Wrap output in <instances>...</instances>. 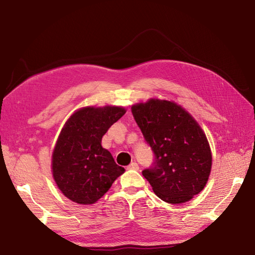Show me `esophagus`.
Masks as SVG:
<instances>
[{
	"instance_id": "obj_1",
	"label": "esophagus",
	"mask_w": 255,
	"mask_h": 255,
	"mask_svg": "<svg viewBox=\"0 0 255 255\" xmlns=\"http://www.w3.org/2000/svg\"><path fill=\"white\" fill-rule=\"evenodd\" d=\"M127 169H128V170L138 171V170H139V165H138V163H136V162H132V163H130V164H129V165L127 166Z\"/></svg>"
}]
</instances>
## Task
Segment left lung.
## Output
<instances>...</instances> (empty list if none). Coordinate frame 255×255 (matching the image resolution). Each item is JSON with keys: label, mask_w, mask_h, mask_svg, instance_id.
<instances>
[{"label": "left lung", "mask_w": 255, "mask_h": 255, "mask_svg": "<svg viewBox=\"0 0 255 255\" xmlns=\"http://www.w3.org/2000/svg\"><path fill=\"white\" fill-rule=\"evenodd\" d=\"M131 113L154 154L152 165L142 175L156 196L182 204L202 192L210 174L211 152L196 121L169 101L140 103Z\"/></svg>", "instance_id": "obj_1"}]
</instances>
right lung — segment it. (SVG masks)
<instances>
[{
    "label": "right lung",
    "instance_id": "1",
    "mask_svg": "<svg viewBox=\"0 0 255 255\" xmlns=\"http://www.w3.org/2000/svg\"><path fill=\"white\" fill-rule=\"evenodd\" d=\"M125 113L123 107H85L64 125L52 153V173L58 187L72 202L94 204L125 172L101 144Z\"/></svg>",
    "mask_w": 255,
    "mask_h": 255
}]
</instances>
